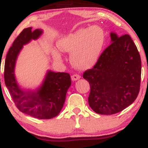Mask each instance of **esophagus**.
Masks as SVG:
<instances>
[{"label":"esophagus","instance_id":"obj_1","mask_svg":"<svg viewBox=\"0 0 148 148\" xmlns=\"http://www.w3.org/2000/svg\"><path fill=\"white\" fill-rule=\"evenodd\" d=\"M80 78H81V76L79 75V74H74V75L72 76V81H76V80L79 79Z\"/></svg>","mask_w":148,"mask_h":148}]
</instances>
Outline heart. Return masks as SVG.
<instances>
[{
	"mask_svg": "<svg viewBox=\"0 0 148 148\" xmlns=\"http://www.w3.org/2000/svg\"><path fill=\"white\" fill-rule=\"evenodd\" d=\"M105 44L104 32L101 27L80 28L58 42V47L64 52L72 53L70 60L78 69L92 67L97 60ZM58 58V56H56Z\"/></svg>",
	"mask_w": 148,
	"mask_h": 148,
	"instance_id": "b5f03b06",
	"label": "heart"
}]
</instances>
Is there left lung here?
I'll list each match as a JSON object with an SVG mask.
<instances>
[{
  "mask_svg": "<svg viewBox=\"0 0 148 148\" xmlns=\"http://www.w3.org/2000/svg\"><path fill=\"white\" fill-rule=\"evenodd\" d=\"M111 45L92 69L84 73L90 92L88 103L101 115L119 113L135 101L140 90L141 60L129 35L111 33Z\"/></svg>",
  "mask_w": 148,
  "mask_h": 148,
  "instance_id": "obj_1",
  "label": "left lung"
}]
</instances>
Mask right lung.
Wrapping results in <instances>:
<instances>
[{"label":"right lung","mask_w":148,"mask_h":148,"mask_svg":"<svg viewBox=\"0 0 148 148\" xmlns=\"http://www.w3.org/2000/svg\"><path fill=\"white\" fill-rule=\"evenodd\" d=\"M42 30L25 28L13 42L6 56L4 79L10 95L22 113L38 119H51L57 116L63 107L67 90L72 84L70 75L65 72H47L44 82L36 90H25L17 84L14 67L23 46L37 40Z\"/></svg>","instance_id":"obj_1"}]
</instances>
